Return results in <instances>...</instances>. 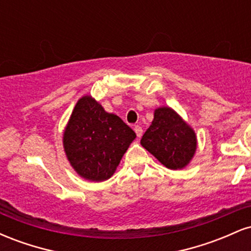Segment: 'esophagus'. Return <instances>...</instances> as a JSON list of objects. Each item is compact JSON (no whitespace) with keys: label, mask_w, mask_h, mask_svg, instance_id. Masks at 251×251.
Returning a JSON list of instances; mask_svg holds the SVG:
<instances>
[{"label":"esophagus","mask_w":251,"mask_h":251,"mask_svg":"<svg viewBox=\"0 0 251 251\" xmlns=\"http://www.w3.org/2000/svg\"><path fill=\"white\" fill-rule=\"evenodd\" d=\"M134 132H135V134H137V137L138 138H140L143 135V128L140 127V126H134Z\"/></svg>","instance_id":"34e87169"}]
</instances>
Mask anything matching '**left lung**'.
<instances>
[{
    "mask_svg": "<svg viewBox=\"0 0 251 251\" xmlns=\"http://www.w3.org/2000/svg\"><path fill=\"white\" fill-rule=\"evenodd\" d=\"M153 116L140 140L143 148L170 170L188 166L197 150L194 128L168 106L155 108Z\"/></svg>",
    "mask_w": 251,
    "mask_h": 251,
    "instance_id": "obj_1",
    "label": "left lung"
}]
</instances>
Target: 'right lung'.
Masks as SVG:
<instances>
[{
  "mask_svg": "<svg viewBox=\"0 0 251 251\" xmlns=\"http://www.w3.org/2000/svg\"><path fill=\"white\" fill-rule=\"evenodd\" d=\"M135 133L119 117L107 113L91 96L77 100L63 131V150L80 177L91 181L113 176Z\"/></svg>",
  "mask_w": 251,
  "mask_h": 251,
  "instance_id": "right-lung-1",
  "label": "right lung"
}]
</instances>
